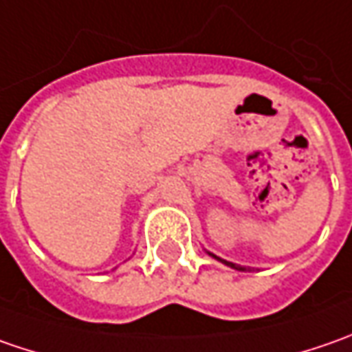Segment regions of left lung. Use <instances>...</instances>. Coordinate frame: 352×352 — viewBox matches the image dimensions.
Masks as SVG:
<instances>
[{"label":"left lung","mask_w":352,"mask_h":352,"mask_svg":"<svg viewBox=\"0 0 352 352\" xmlns=\"http://www.w3.org/2000/svg\"><path fill=\"white\" fill-rule=\"evenodd\" d=\"M211 256H213V258H217L219 263H223V264H227V266H231V268H235V270H247V268H243V266H239V264H235V263H229V261H223V258H219V256H215V254H211Z\"/></svg>","instance_id":"8db88e82"}]
</instances>
